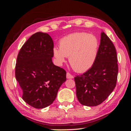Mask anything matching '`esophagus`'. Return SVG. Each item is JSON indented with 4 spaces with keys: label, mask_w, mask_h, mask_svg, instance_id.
<instances>
[{
    "label": "esophagus",
    "mask_w": 131,
    "mask_h": 131,
    "mask_svg": "<svg viewBox=\"0 0 131 131\" xmlns=\"http://www.w3.org/2000/svg\"><path fill=\"white\" fill-rule=\"evenodd\" d=\"M67 79H73V75H71L70 73L67 72Z\"/></svg>",
    "instance_id": "obj_1"
}]
</instances>
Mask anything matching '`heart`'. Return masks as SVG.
<instances>
[{"label":"heart","mask_w":131,"mask_h":131,"mask_svg":"<svg viewBox=\"0 0 131 131\" xmlns=\"http://www.w3.org/2000/svg\"><path fill=\"white\" fill-rule=\"evenodd\" d=\"M60 48H53V55L59 64L65 62L66 57L75 71L83 73L94 65L97 57L100 42L94 35L76 32L66 36L59 41Z\"/></svg>","instance_id":"obj_1"}]
</instances>
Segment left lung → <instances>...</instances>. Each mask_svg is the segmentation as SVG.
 <instances>
[{"mask_svg":"<svg viewBox=\"0 0 131 131\" xmlns=\"http://www.w3.org/2000/svg\"><path fill=\"white\" fill-rule=\"evenodd\" d=\"M118 74L117 53L110 38L102 32L96 61L83 74L74 78L77 98L81 104L96 106L116 87Z\"/></svg>","mask_w":131,"mask_h":131,"instance_id":"left-lung-1","label":"left lung"}]
</instances>
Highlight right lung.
Instances as JSON below:
<instances>
[{"mask_svg": "<svg viewBox=\"0 0 131 131\" xmlns=\"http://www.w3.org/2000/svg\"><path fill=\"white\" fill-rule=\"evenodd\" d=\"M53 42L46 33L37 32L19 50L15 65V78L23 91V99L30 106L43 108L51 105L66 71L52 61Z\"/></svg>", "mask_w": 131, "mask_h": 131, "instance_id": "obj_1", "label": "right lung"}]
</instances>
